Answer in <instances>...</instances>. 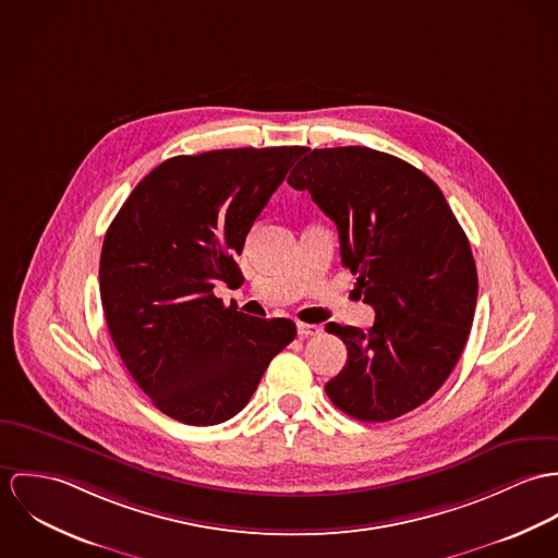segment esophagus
Instances as JSON below:
<instances>
[{"label": "esophagus", "mask_w": 558, "mask_h": 558, "mask_svg": "<svg viewBox=\"0 0 558 558\" xmlns=\"http://www.w3.org/2000/svg\"><path fill=\"white\" fill-rule=\"evenodd\" d=\"M298 333L302 338H310V336H318L320 327L318 325H310V323H298Z\"/></svg>", "instance_id": "34e87169"}]
</instances>
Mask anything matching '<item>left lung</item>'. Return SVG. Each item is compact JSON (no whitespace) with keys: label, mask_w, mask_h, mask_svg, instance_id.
<instances>
[{"label":"left lung","mask_w":558,"mask_h":558,"mask_svg":"<svg viewBox=\"0 0 558 558\" xmlns=\"http://www.w3.org/2000/svg\"><path fill=\"white\" fill-rule=\"evenodd\" d=\"M287 182L336 222L342 265L376 312L368 331L325 325L349 351L329 400L360 422L417 409L458 364L477 304L475 258L440 187L360 145L312 149Z\"/></svg>","instance_id":"left-lung-1"}]
</instances>
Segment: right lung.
<instances>
[{"label": "right lung", "mask_w": 558, "mask_h": 558, "mask_svg": "<svg viewBox=\"0 0 558 558\" xmlns=\"http://www.w3.org/2000/svg\"><path fill=\"white\" fill-rule=\"evenodd\" d=\"M306 147L175 156L130 192L100 254V298L134 383L165 415L214 426L238 415L295 340L289 318H256L214 295L240 287L254 220Z\"/></svg>", "instance_id": "add662e5"}]
</instances>
